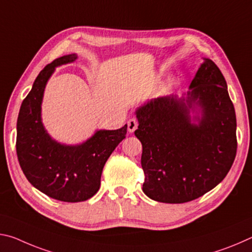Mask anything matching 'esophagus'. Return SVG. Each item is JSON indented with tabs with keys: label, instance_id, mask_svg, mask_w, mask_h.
Listing matches in <instances>:
<instances>
[{
	"label": "esophagus",
	"instance_id": "esophagus-1",
	"mask_svg": "<svg viewBox=\"0 0 252 252\" xmlns=\"http://www.w3.org/2000/svg\"><path fill=\"white\" fill-rule=\"evenodd\" d=\"M136 127H138V121H136V119H130V120L127 121V131H129L130 133H133Z\"/></svg>",
	"mask_w": 252,
	"mask_h": 252
}]
</instances>
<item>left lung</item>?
I'll return each instance as SVG.
<instances>
[{"label":"left lung","mask_w":252,"mask_h":252,"mask_svg":"<svg viewBox=\"0 0 252 252\" xmlns=\"http://www.w3.org/2000/svg\"><path fill=\"white\" fill-rule=\"evenodd\" d=\"M198 105L202 117L190 122ZM134 134L142 143V190L164 203L201 197L223 180L237 153V120L227 82L216 63L204 59L187 97L149 101L135 111Z\"/></svg>","instance_id":"8db88e82"}]
</instances>
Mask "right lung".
<instances>
[{"label": "right lung", "instance_id": "add662e5", "mask_svg": "<svg viewBox=\"0 0 252 252\" xmlns=\"http://www.w3.org/2000/svg\"><path fill=\"white\" fill-rule=\"evenodd\" d=\"M75 60V54L64 55L40 72L22 102L16 125V155L25 177L41 192L64 202L85 201L97 192L105 162L126 134V125L96 131L82 144L65 146L46 133L41 121L46 82L55 66Z\"/></svg>", "mask_w": 252, "mask_h": 252}]
</instances>
